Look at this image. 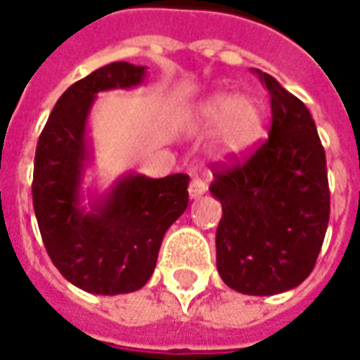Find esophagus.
Segmentation results:
<instances>
[{
    "instance_id": "34e87169",
    "label": "esophagus",
    "mask_w": 360,
    "mask_h": 360,
    "mask_svg": "<svg viewBox=\"0 0 360 360\" xmlns=\"http://www.w3.org/2000/svg\"><path fill=\"white\" fill-rule=\"evenodd\" d=\"M206 189H208V186H206L205 180H200V178H191V182H189V197H191V199H199V197H202V195L206 193Z\"/></svg>"
}]
</instances>
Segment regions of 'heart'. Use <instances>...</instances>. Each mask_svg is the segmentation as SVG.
<instances>
[{"mask_svg": "<svg viewBox=\"0 0 360 360\" xmlns=\"http://www.w3.org/2000/svg\"><path fill=\"white\" fill-rule=\"evenodd\" d=\"M195 124L202 127L219 125V141L224 148L240 152L255 141L261 129V108L250 97L219 94L197 108Z\"/></svg>", "mask_w": 360, "mask_h": 360, "instance_id": "heart-1", "label": "heart"}]
</instances>
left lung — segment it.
<instances>
[{
    "label": "left lung",
    "instance_id": "1",
    "mask_svg": "<svg viewBox=\"0 0 360 360\" xmlns=\"http://www.w3.org/2000/svg\"><path fill=\"white\" fill-rule=\"evenodd\" d=\"M270 94L269 139L244 161L214 169L210 191L224 216L216 231L221 280L244 295H276L310 276L330 214L327 160L299 97L255 69Z\"/></svg>",
    "mask_w": 360,
    "mask_h": 360
}]
</instances>
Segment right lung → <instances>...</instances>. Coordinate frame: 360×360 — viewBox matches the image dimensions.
I'll return each mask as SVG.
<instances>
[{"label": "right lung", "instance_id": "right-lung-1", "mask_svg": "<svg viewBox=\"0 0 360 360\" xmlns=\"http://www.w3.org/2000/svg\"><path fill=\"white\" fill-rule=\"evenodd\" d=\"M142 65L114 61L69 86L39 136L33 167V210L54 266L94 295L141 289L154 272L167 229L188 208V174H127L107 197L80 206V182L90 150L86 122L99 91L133 88Z\"/></svg>", "mask_w": 360, "mask_h": 360}]
</instances>
